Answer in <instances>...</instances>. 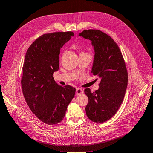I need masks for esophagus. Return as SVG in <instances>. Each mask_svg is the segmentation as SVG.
I'll use <instances>...</instances> for the list:
<instances>
[{
    "instance_id": "obj_1",
    "label": "esophagus",
    "mask_w": 153,
    "mask_h": 153,
    "mask_svg": "<svg viewBox=\"0 0 153 153\" xmlns=\"http://www.w3.org/2000/svg\"><path fill=\"white\" fill-rule=\"evenodd\" d=\"M83 93V90L82 89H81L79 88H76V94L77 95H80V94H82Z\"/></svg>"
}]
</instances>
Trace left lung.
I'll use <instances>...</instances> for the list:
<instances>
[{"instance_id":"8db88e82","label":"left lung","mask_w":153,"mask_h":153,"mask_svg":"<svg viewBox=\"0 0 153 153\" xmlns=\"http://www.w3.org/2000/svg\"><path fill=\"white\" fill-rule=\"evenodd\" d=\"M79 36L91 40L95 52L91 73L101 79L97 90H84L89 100L86 115L94 122H105L117 111L127 89L128 75L123 57L118 45L105 33L85 30Z\"/></svg>"}]
</instances>
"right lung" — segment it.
Returning <instances> with one entry per match:
<instances>
[{
  "label": "right lung",
  "instance_id": "right-lung-1",
  "mask_svg": "<svg viewBox=\"0 0 153 153\" xmlns=\"http://www.w3.org/2000/svg\"><path fill=\"white\" fill-rule=\"evenodd\" d=\"M73 36L72 32L43 34L26 53L21 80L23 95L32 112L44 123L62 121L76 93L72 86L59 85L53 77L59 69L60 48Z\"/></svg>",
  "mask_w": 153,
  "mask_h": 153
}]
</instances>
